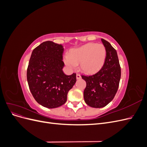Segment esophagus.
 I'll return each mask as SVG.
<instances>
[{
  "instance_id": "obj_1",
  "label": "esophagus",
  "mask_w": 147,
  "mask_h": 147,
  "mask_svg": "<svg viewBox=\"0 0 147 147\" xmlns=\"http://www.w3.org/2000/svg\"><path fill=\"white\" fill-rule=\"evenodd\" d=\"M76 77H77V80H78V79H80L81 78H82V77H81V75H80L79 74H77V75H76Z\"/></svg>"
}]
</instances>
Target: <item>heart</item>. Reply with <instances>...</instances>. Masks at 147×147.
<instances>
[{"label":"heart","mask_w":147,"mask_h":147,"mask_svg":"<svg viewBox=\"0 0 147 147\" xmlns=\"http://www.w3.org/2000/svg\"><path fill=\"white\" fill-rule=\"evenodd\" d=\"M105 56L106 50L104 45L91 43L70 51L69 55L64 56V61L71 70L75 69L80 64L83 72L91 74L101 67Z\"/></svg>","instance_id":"b5f03b06"}]
</instances>
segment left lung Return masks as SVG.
Listing matches in <instances>:
<instances>
[{"label": "left lung", "mask_w": 147, "mask_h": 147, "mask_svg": "<svg viewBox=\"0 0 147 147\" xmlns=\"http://www.w3.org/2000/svg\"><path fill=\"white\" fill-rule=\"evenodd\" d=\"M101 40L106 50L103 66L94 74L82 75L86 83L83 92L84 101L94 108L104 107L113 99L121 78V67L116 50L105 40Z\"/></svg>", "instance_id": "obj_1"}]
</instances>
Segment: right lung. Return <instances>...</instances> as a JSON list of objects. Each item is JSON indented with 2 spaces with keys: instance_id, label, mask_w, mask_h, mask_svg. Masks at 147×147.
I'll return each mask as SVG.
<instances>
[{
  "instance_id": "right-lung-1",
  "label": "right lung",
  "mask_w": 147,
  "mask_h": 147,
  "mask_svg": "<svg viewBox=\"0 0 147 147\" xmlns=\"http://www.w3.org/2000/svg\"><path fill=\"white\" fill-rule=\"evenodd\" d=\"M64 48L51 41L42 43L32 51L27 69L30 91L39 104L49 109L63 105L77 81L76 74H64Z\"/></svg>"
}]
</instances>
